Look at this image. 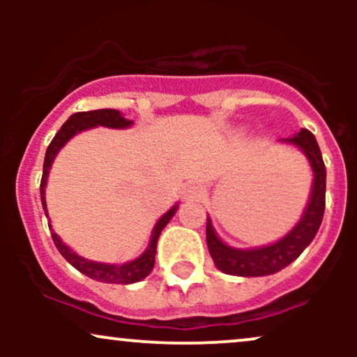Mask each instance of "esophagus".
Wrapping results in <instances>:
<instances>
[{
    "mask_svg": "<svg viewBox=\"0 0 357 357\" xmlns=\"http://www.w3.org/2000/svg\"><path fill=\"white\" fill-rule=\"evenodd\" d=\"M202 192H203V188L199 186V184L191 183V184H188V186H184L183 195L186 199H195V198H199V195H202Z\"/></svg>",
    "mask_w": 357,
    "mask_h": 357,
    "instance_id": "34e87169",
    "label": "esophagus"
}]
</instances>
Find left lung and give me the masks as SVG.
<instances>
[{"instance_id": "left-lung-1", "label": "left lung", "mask_w": 357, "mask_h": 357, "mask_svg": "<svg viewBox=\"0 0 357 357\" xmlns=\"http://www.w3.org/2000/svg\"><path fill=\"white\" fill-rule=\"evenodd\" d=\"M284 142L297 146L304 151L314 173V184L310 198L302 218L284 238L267 247L240 250L228 247L216 235L211 220L206 221V243L215 265L228 275L238 277H264L280 272L292 264L310 241L317 235L326 210V166H324L321 149L310 130L302 129L294 137L282 139Z\"/></svg>"}]
</instances>
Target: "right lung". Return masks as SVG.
<instances>
[{"mask_svg":"<svg viewBox=\"0 0 357 357\" xmlns=\"http://www.w3.org/2000/svg\"><path fill=\"white\" fill-rule=\"evenodd\" d=\"M112 127V129H126V127L132 126V121H127L121 112L116 109H99V110H89V112H77L73 116L68 117V121L60 127L59 132L55 134V137L52 139L50 146H48L47 154H45V162H43V176L42 183H40V196H42V204L45 215L47 213V202H45V188H47V179L48 173H50V167L55 155L59 154V151L65 146V142L70 141L75 134L82 132V130L90 129V127ZM176 210H178V204H174L166 215H162L155 223L153 236H151L149 247L141 257L136 258L132 261H127L122 265H110V264H100V261H92L87 258L77 255L72 248H68L63 241L60 240V236L55 231H52V238L55 247L59 248V252L63 255L65 260L79 270L80 273L87 275L97 282H105V284H134V282L142 280L151 273V270L154 268V257H155V247H158V238L161 235L162 228L169 223V220L173 218ZM48 227L52 228V225L48 223Z\"/></svg>","mask_w":357,"mask_h":357,"instance_id":"add662e5","label":"right lung"}]
</instances>
